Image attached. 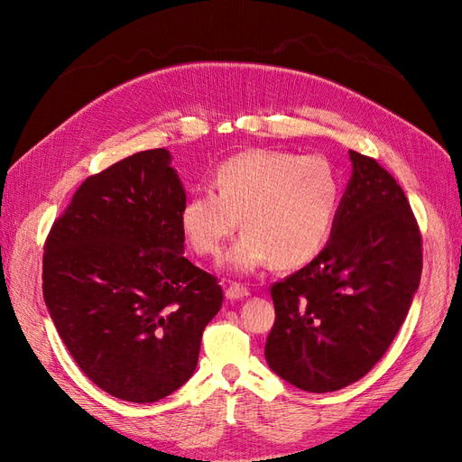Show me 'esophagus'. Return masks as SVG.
<instances>
[{
	"mask_svg": "<svg viewBox=\"0 0 462 462\" xmlns=\"http://www.w3.org/2000/svg\"><path fill=\"white\" fill-rule=\"evenodd\" d=\"M250 295V291L245 287V285H241V283H231L227 289H226V297L229 299V300H239V299H245V297H248Z\"/></svg>",
	"mask_w": 462,
	"mask_h": 462,
	"instance_id": "1",
	"label": "esophagus"
}]
</instances>
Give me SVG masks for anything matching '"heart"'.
Listing matches in <instances>:
<instances>
[{"instance_id": "heart-1", "label": "heart", "mask_w": 462, "mask_h": 462, "mask_svg": "<svg viewBox=\"0 0 462 462\" xmlns=\"http://www.w3.org/2000/svg\"><path fill=\"white\" fill-rule=\"evenodd\" d=\"M341 199V177L328 158L258 148L221 162L214 190L190 194L179 223L199 254L217 256L241 217L245 233L226 256L229 268L253 272L273 262L291 270L324 250Z\"/></svg>"}]
</instances>
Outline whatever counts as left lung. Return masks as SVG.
<instances>
[{
	"mask_svg": "<svg viewBox=\"0 0 462 462\" xmlns=\"http://www.w3.org/2000/svg\"><path fill=\"white\" fill-rule=\"evenodd\" d=\"M348 156L353 175L328 245L270 291L265 360L310 393L343 389L375 366L422 275V235L402 189L374 158Z\"/></svg>",
	"mask_w": 462,
	"mask_h": 462,
	"instance_id": "1",
	"label": "left lung"
}]
</instances>
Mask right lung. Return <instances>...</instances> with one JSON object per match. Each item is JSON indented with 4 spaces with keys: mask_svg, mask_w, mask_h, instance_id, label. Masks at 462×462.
<instances>
[{
    "mask_svg": "<svg viewBox=\"0 0 462 462\" xmlns=\"http://www.w3.org/2000/svg\"><path fill=\"white\" fill-rule=\"evenodd\" d=\"M187 194L165 148L90 175L53 221L42 260L50 316L106 393L156 402L194 374L223 302L217 277L183 256Z\"/></svg>",
    "mask_w": 462,
    "mask_h": 462,
    "instance_id": "add662e5",
    "label": "right lung"
}]
</instances>
